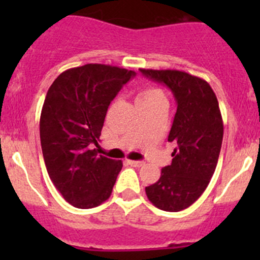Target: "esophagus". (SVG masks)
<instances>
[{
  "label": "esophagus",
  "instance_id": "esophagus-1",
  "mask_svg": "<svg viewBox=\"0 0 260 260\" xmlns=\"http://www.w3.org/2000/svg\"><path fill=\"white\" fill-rule=\"evenodd\" d=\"M128 164H129L131 166H133V167H141V166H143V165H145V162H142V161H132V159H128Z\"/></svg>",
  "mask_w": 260,
  "mask_h": 260
}]
</instances>
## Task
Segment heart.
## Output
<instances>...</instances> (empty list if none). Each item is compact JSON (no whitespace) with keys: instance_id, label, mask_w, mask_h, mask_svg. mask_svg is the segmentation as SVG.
Masks as SVG:
<instances>
[{"instance_id":"heart-1","label":"heart","mask_w":260,"mask_h":260,"mask_svg":"<svg viewBox=\"0 0 260 260\" xmlns=\"http://www.w3.org/2000/svg\"><path fill=\"white\" fill-rule=\"evenodd\" d=\"M165 95L161 89L154 88V86H146L138 93L137 95V104H148L153 102L164 99Z\"/></svg>"}]
</instances>
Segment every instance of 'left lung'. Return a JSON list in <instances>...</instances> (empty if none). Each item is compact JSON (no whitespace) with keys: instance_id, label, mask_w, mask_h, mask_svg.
<instances>
[{"instance_id":"obj_1","label":"left lung","mask_w":260,"mask_h":260,"mask_svg":"<svg viewBox=\"0 0 260 260\" xmlns=\"http://www.w3.org/2000/svg\"><path fill=\"white\" fill-rule=\"evenodd\" d=\"M148 79L172 91L177 104L169 142L176 143L172 162L161 177L147 186L146 195L156 208L176 212L192 205L210 182L220 149L224 124L219 103L208 81L180 70L140 69Z\"/></svg>"}]
</instances>
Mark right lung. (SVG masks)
I'll return each instance as SVG.
<instances>
[{"mask_svg": "<svg viewBox=\"0 0 260 260\" xmlns=\"http://www.w3.org/2000/svg\"><path fill=\"white\" fill-rule=\"evenodd\" d=\"M135 75L86 64L65 70L49 88L40 117L44 161L55 187L75 208H95L111 196L123 164L98 154L94 146L109 104Z\"/></svg>", "mask_w": 260, "mask_h": 260, "instance_id": "1", "label": "right lung"}]
</instances>
